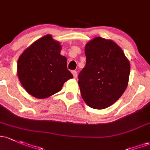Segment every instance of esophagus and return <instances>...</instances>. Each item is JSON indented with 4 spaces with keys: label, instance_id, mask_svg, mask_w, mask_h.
<instances>
[{
    "label": "esophagus",
    "instance_id": "1",
    "mask_svg": "<svg viewBox=\"0 0 150 150\" xmlns=\"http://www.w3.org/2000/svg\"><path fill=\"white\" fill-rule=\"evenodd\" d=\"M72 74L73 75L74 78H77V77H78V72L75 71V70H73V71H72Z\"/></svg>",
    "mask_w": 150,
    "mask_h": 150
}]
</instances>
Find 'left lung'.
I'll list each match as a JSON object with an SVG mask.
<instances>
[{"label": "left lung", "mask_w": 150, "mask_h": 150, "mask_svg": "<svg viewBox=\"0 0 150 150\" xmlns=\"http://www.w3.org/2000/svg\"><path fill=\"white\" fill-rule=\"evenodd\" d=\"M85 53L86 65L78 75L82 98L93 109H105L125 91L129 61L117 44L101 37L87 42Z\"/></svg>", "instance_id": "left-lung-1"}]
</instances>
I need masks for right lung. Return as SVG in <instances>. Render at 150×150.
I'll list each match as a JSON object with an SVG mask.
<instances>
[{
	"label": "right lung",
	"mask_w": 150,
	"mask_h": 150,
	"mask_svg": "<svg viewBox=\"0 0 150 150\" xmlns=\"http://www.w3.org/2000/svg\"><path fill=\"white\" fill-rule=\"evenodd\" d=\"M61 49L60 42L46 35L20 55L18 77L25 90L34 98L45 99L52 96L73 78L67 68V58L60 55Z\"/></svg>",
	"instance_id": "add662e5"
}]
</instances>
